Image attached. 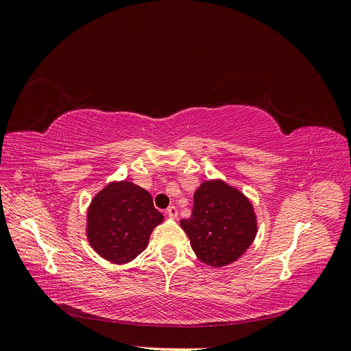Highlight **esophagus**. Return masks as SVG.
I'll use <instances>...</instances> for the list:
<instances>
[{
    "label": "esophagus",
    "mask_w": 351,
    "mask_h": 351,
    "mask_svg": "<svg viewBox=\"0 0 351 351\" xmlns=\"http://www.w3.org/2000/svg\"><path fill=\"white\" fill-rule=\"evenodd\" d=\"M167 215L169 217V218H177V215H178V210H177V208L176 206H169L168 209H167Z\"/></svg>",
    "instance_id": "obj_1"
}]
</instances>
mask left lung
<instances>
[{
	"label": "left lung",
	"mask_w": 351,
	"mask_h": 351,
	"mask_svg": "<svg viewBox=\"0 0 351 351\" xmlns=\"http://www.w3.org/2000/svg\"><path fill=\"white\" fill-rule=\"evenodd\" d=\"M193 210L180 221L196 258L212 268L239 261L258 234L252 200L224 180H205L193 195Z\"/></svg>",
	"instance_id": "left-lung-1"
}]
</instances>
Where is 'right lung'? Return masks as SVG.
Segmentation results:
<instances>
[{"label": "right lung", "instance_id": "add662e5", "mask_svg": "<svg viewBox=\"0 0 351 351\" xmlns=\"http://www.w3.org/2000/svg\"><path fill=\"white\" fill-rule=\"evenodd\" d=\"M164 221L149 192L129 180L110 182L86 210V237L101 258L115 265L136 259Z\"/></svg>", "mask_w": 351, "mask_h": 351}]
</instances>
